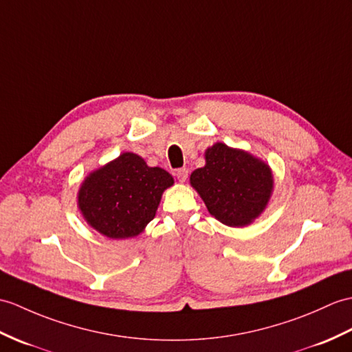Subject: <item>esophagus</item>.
Returning <instances> with one entry per match:
<instances>
[{"label": "esophagus", "instance_id": "1", "mask_svg": "<svg viewBox=\"0 0 352 352\" xmlns=\"http://www.w3.org/2000/svg\"><path fill=\"white\" fill-rule=\"evenodd\" d=\"M175 175H177V178H178V182L184 183L186 179H187V175H189V170H187V168H179V169H177Z\"/></svg>", "mask_w": 352, "mask_h": 352}]
</instances>
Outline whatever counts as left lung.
Returning a JSON list of instances; mask_svg holds the SVG:
<instances>
[{"mask_svg":"<svg viewBox=\"0 0 352 352\" xmlns=\"http://www.w3.org/2000/svg\"><path fill=\"white\" fill-rule=\"evenodd\" d=\"M190 184L219 222L246 226L265 210L274 179L265 162L216 142L206 150V166L193 170Z\"/></svg>","mask_w":352,"mask_h":352,"instance_id":"left-lung-1","label":"left lung"}]
</instances>
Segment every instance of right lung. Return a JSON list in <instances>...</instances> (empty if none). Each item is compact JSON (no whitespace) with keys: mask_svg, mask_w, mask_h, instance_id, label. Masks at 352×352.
Returning <instances> with one entry per match:
<instances>
[{"mask_svg":"<svg viewBox=\"0 0 352 352\" xmlns=\"http://www.w3.org/2000/svg\"><path fill=\"white\" fill-rule=\"evenodd\" d=\"M173 184L165 169L148 166L135 153H122L84 179L78 207L97 232L113 240L132 239L156 216L162 193Z\"/></svg>","mask_w":352,"mask_h":352,"instance_id":"obj_1","label":"right lung"}]
</instances>
